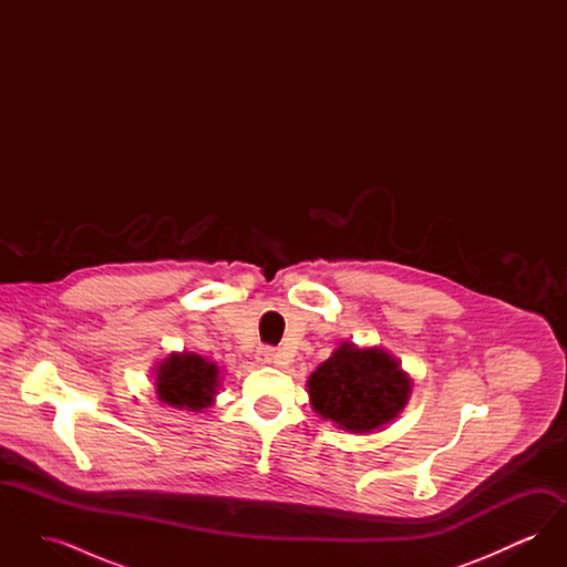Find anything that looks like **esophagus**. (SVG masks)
I'll list each match as a JSON object with an SVG mask.
<instances>
[{"label":"esophagus","mask_w":567,"mask_h":567,"mask_svg":"<svg viewBox=\"0 0 567 567\" xmlns=\"http://www.w3.org/2000/svg\"><path fill=\"white\" fill-rule=\"evenodd\" d=\"M255 359H257V363H261V365H268V363H274V359H276V352L270 347H259L257 352H255Z\"/></svg>","instance_id":"1"}]
</instances>
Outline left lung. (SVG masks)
Listing matches in <instances>:
<instances>
[{
  "mask_svg": "<svg viewBox=\"0 0 567 567\" xmlns=\"http://www.w3.org/2000/svg\"><path fill=\"white\" fill-rule=\"evenodd\" d=\"M412 382L400 361L382 349L344 342L310 378L312 408L340 430L370 433L391 423L408 404Z\"/></svg>",
  "mask_w": 567,
  "mask_h": 567,
  "instance_id": "left-lung-1",
  "label": "left lung"
}]
</instances>
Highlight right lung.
I'll return each mask as SVG.
<instances>
[{"label":"right lung","mask_w":567,"mask_h":567,"mask_svg":"<svg viewBox=\"0 0 567 567\" xmlns=\"http://www.w3.org/2000/svg\"><path fill=\"white\" fill-rule=\"evenodd\" d=\"M159 402L178 410L202 412L213 405L218 391V368L195 352H172L155 370Z\"/></svg>","instance_id":"1"}]
</instances>
